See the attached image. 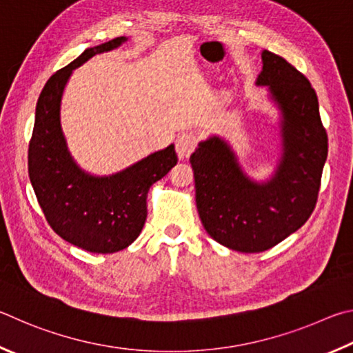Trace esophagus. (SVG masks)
I'll return each mask as SVG.
<instances>
[{
    "label": "esophagus",
    "mask_w": 353,
    "mask_h": 353,
    "mask_svg": "<svg viewBox=\"0 0 353 353\" xmlns=\"http://www.w3.org/2000/svg\"><path fill=\"white\" fill-rule=\"evenodd\" d=\"M199 145V136L194 132H184L176 138V153L180 159H188Z\"/></svg>",
    "instance_id": "esophagus-1"
}]
</instances>
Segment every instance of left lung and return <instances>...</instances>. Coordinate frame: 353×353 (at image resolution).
Listing matches in <instances>:
<instances>
[{
	"label": "left lung",
	"instance_id": "left-lung-1",
	"mask_svg": "<svg viewBox=\"0 0 353 353\" xmlns=\"http://www.w3.org/2000/svg\"><path fill=\"white\" fill-rule=\"evenodd\" d=\"M262 61L256 83L268 86L282 114V157L271 180L246 176L219 136L200 142L190 157L203 226L215 242L240 252L267 251L305 223L316 206L329 150L308 79L277 54L263 51Z\"/></svg>",
	"mask_w": 353,
	"mask_h": 353
}]
</instances>
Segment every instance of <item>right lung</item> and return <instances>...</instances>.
Returning a JSON list of instances; mask_svg holds the SVG:
<instances>
[{
    "mask_svg": "<svg viewBox=\"0 0 353 353\" xmlns=\"http://www.w3.org/2000/svg\"><path fill=\"white\" fill-rule=\"evenodd\" d=\"M127 39L117 37L88 48L61 68L43 88L29 142V178L43 214L55 234L79 248L111 254L132 245L147 219V194L178 163L175 145L110 176H92L74 163L60 125V102L72 70L92 55L111 51Z\"/></svg>",
    "mask_w": 353,
    "mask_h": 353,
    "instance_id": "right-lung-1",
    "label": "right lung"
}]
</instances>
